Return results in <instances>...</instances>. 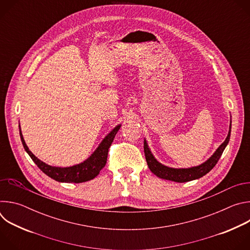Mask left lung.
Wrapping results in <instances>:
<instances>
[{"label":"left lung","mask_w":250,"mask_h":250,"mask_svg":"<svg viewBox=\"0 0 250 250\" xmlns=\"http://www.w3.org/2000/svg\"><path fill=\"white\" fill-rule=\"evenodd\" d=\"M230 131H231V119L229 123V129L227 138L223 144L218 147V149L213 152V154L206 160L204 163L198 165V166H193L190 168H172L168 167L159 161L153 156L148 145L147 141L145 138V154H146V159L148 165V168L150 171L156 175L157 177L161 178V179L165 180H170L178 183H184V182H189L192 180L199 179V178L203 177L207 173H208L213 167L216 166L218 163L219 159L221 158L225 148L227 147L229 137H230Z\"/></svg>","instance_id":"8db88e82"}]
</instances>
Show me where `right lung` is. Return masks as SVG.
Wrapping results in <instances>:
<instances>
[{"mask_svg":"<svg viewBox=\"0 0 250 250\" xmlns=\"http://www.w3.org/2000/svg\"><path fill=\"white\" fill-rule=\"evenodd\" d=\"M121 126L122 125H117L116 127H114L113 130L110 131V133L106 134L104 138L101 141V144L96 148V150L85 161L69 167H56L48 165L45 162L42 161L28 149L21 130V125H19L20 135L23 148L30 156L32 161L48 177L52 178L55 181L62 183H83L90 181L94 179L96 176H98L100 171L104 167L106 163L109 148Z\"/></svg>","mask_w":250,"mask_h":250,"instance_id":"obj_1","label":"right lung"}]
</instances>
